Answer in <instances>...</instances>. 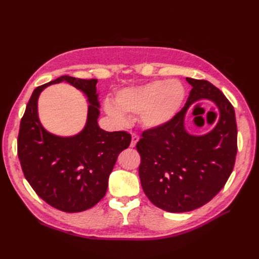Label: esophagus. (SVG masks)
Segmentation results:
<instances>
[{
  "mask_svg": "<svg viewBox=\"0 0 259 259\" xmlns=\"http://www.w3.org/2000/svg\"><path fill=\"white\" fill-rule=\"evenodd\" d=\"M139 137L136 134H132V142H131V147L134 148L136 146V144L138 143Z\"/></svg>",
  "mask_w": 259,
  "mask_h": 259,
  "instance_id": "esophagus-1",
  "label": "esophagus"
}]
</instances>
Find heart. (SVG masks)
<instances>
[{
    "label": "heart",
    "mask_w": 259,
    "mask_h": 259,
    "mask_svg": "<svg viewBox=\"0 0 259 259\" xmlns=\"http://www.w3.org/2000/svg\"><path fill=\"white\" fill-rule=\"evenodd\" d=\"M186 98V89L179 80L152 81L138 88L117 93L116 105L106 100V112L119 122H125V114H139L145 127L155 128L168 123L178 113Z\"/></svg>",
    "instance_id": "obj_1"
}]
</instances>
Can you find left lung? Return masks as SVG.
<instances>
[{
    "label": "left lung",
    "mask_w": 259,
    "mask_h": 259,
    "mask_svg": "<svg viewBox=\"0 0 259 259\" xmlns=\"http://www.w3.org/2000/svg\"><path fill=\"white\" fill-rule=\"evenodd\" d=\"M192 86L185 107L168 123L143 132L136 145L143 190L155 206L183 213L206 204L226 185L238 151L234 109L222 91L205 80L186 77ZM202 99L220 109L214 130L203 137L188 135L186 109Z\"/></svg>",
    "instance_id": "1"
}]
</instances>
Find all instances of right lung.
<instances>
[{"label":"right lung","instance_id":"obj_1","mask_svg":"<svg viewBox=\"0 0 259 259\" xmlns=\"http://www.w3.org/2000/svg\"><path fill=\"white\" fill-rule=\"evenodd\" d=\"M66 80L89 98L88 122L72 138L55 137L37 117V98L51 83ZM97 80L62 75L33 91L21 117L17 153L26 179L35 193L51 206L77 213L96 205L105 197L108 178L117 155L131 144L127 132H106L98 126Z\"/></svg>","mask_w":259,"mask_h":259}]
</instances>
